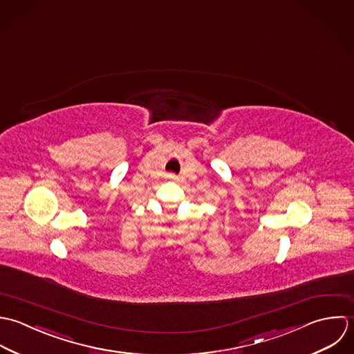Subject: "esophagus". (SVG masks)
<instances>
[{
    "label": "esophagus",
    "instance_id": "1",
    "mask_svg": "<svg viewBox=\"0 0 354 354\" xmlns=\"http://www.w3.org/2000/svg\"><path fill=\"white\" fill-rule=\"evenodd\" d=\"M168 178H169V179H176L178 176H176V175H174V174H169V175H168Z\"/></svg>",
    "mask_w": 354,
    "mask_h": 354
}]
</instances>
